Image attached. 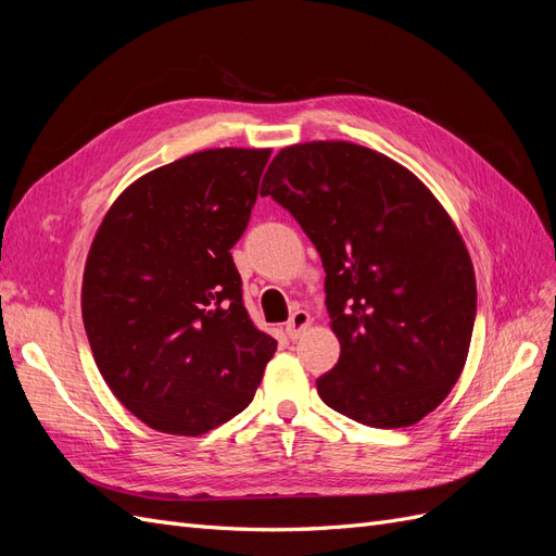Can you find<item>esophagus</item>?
Segmentation results:
<instances>
[{"label": "esophagus", "mask_w": 556, "mask_h": 556, "mask_svg": "<svg viewBox=\"0 0 556 556\" xmlns=\"http://www.w3.org/2000/svg\"><path fill=\"white\" fill-rule=\"evenodd\" d=\"M311 325V315L306 311H294L288 319V325H285V333L290 336V339H299L301 333H304Z\"/></svg>", "instance_id": "esophagus-1"}]
</instances>
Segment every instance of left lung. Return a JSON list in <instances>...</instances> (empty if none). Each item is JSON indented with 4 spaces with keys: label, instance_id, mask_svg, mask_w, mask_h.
Returning a JSON list of instances; mask_svg holds the SVG:
<instances>
[{
    "label": "left lung",
    "instance_id": "8db88e82",
    "mask_svg": "<svg viewBox=\"0 0 556 556\" xmlns=\"http://www.w3.org/2000/svg\"><path fill=\"white\" fill-rule=\"evenodd\" d=\"M262 197L288 208L325 266L341 357L317 378L329 408L399 429L459 380L476 323V274L457 227L406 166L348 141L282 148Z\"/></svg>",
    "mask_w": 556,
    "mask_h": 556
}]
</instances>
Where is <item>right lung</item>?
<instances>
[{"label": "right lung", "mask_w": 556, "mask_h": 556, "mask_svg": "<svg viewBox=\"0 0 556 556\" xmlns=\"http://www.w3.org/2000/svg\"><path fill=\"white\" fill-rule=\"evenodd\" d=\"M268 148H213L134 180L99 225L83 325L99 374L162 433L199 435L255 396L276 339L243 306L231 248L248 227Z\"/></svg>", "instance_id": "add662e5"}]
</instances>
